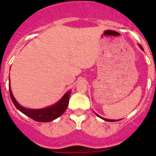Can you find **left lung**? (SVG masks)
I'll list each match as a JSON object with an SVG mask.
<instances>
[{"mask_svg": "<svg viewBox=\"0 0 156 156\" xmlns=\"http://www.w3.org/2000/svg\"><path fill=\"white\" fill-rule=\"evenodd\" d=\"M139 46H140V48H141V49H142L143 50V48H142V46H141V45H139ZM96 115H97V114H96ZM98 116H99L98 115H97ZM103 119H104V120H105V121H108V122H115V121H116L115 120V119H104V118H102ZM119 121V120H118Z\"/></svg>", "mask_w": 156, "mask_h": 156, "instance_id": "8db88e82", "label": "left lung"}]
</instances>
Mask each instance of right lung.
Masks as SVG:
<instances>
[{
	"mask_svg": "<svg viewBox=\"0 0 156 156\" xmlns=\"http://www.w3.org/2000/svg\"><path fill=\"white\" fill-rule=\"evenodd\" d=\"M9 93H10V97L12 102L17 108V109H19L23 114L33 119L34 120L42 122H51L62 115L68 107L70 95V91H68L62 98L61 100L51 107L42 108V109H30V108H23L16 101L12 94L10 87H9Z\"/></svg>",
	"mask_w": 156,
	"mask_h": 156,
	"instance_id": "add662e5",
	"label": "right lung"
}]
</instances>
